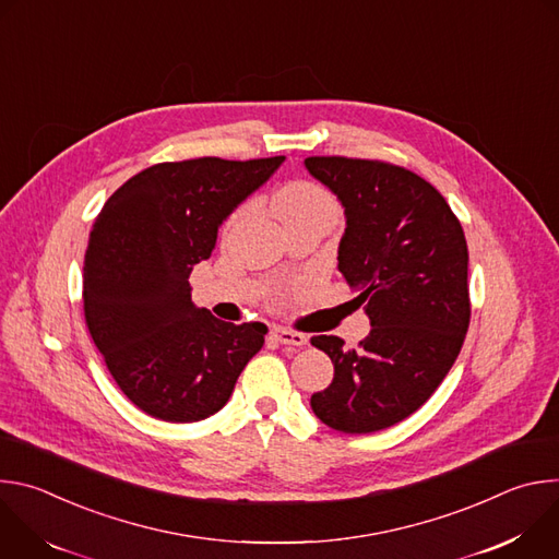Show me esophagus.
I'll return each mask as SVG.
<instances>
[{
  "label": "esophagus",
  "instance_id": "esophagus-1",
  "mask_svg": "<svg viewBox=\"0 0 559 559\" xmlns=\"http://www.w3.org/2000/svg\"><path fill=\"white\" fill-rule=\"evenodd\" d=\"M272 336L283 343V345H294V347H302L307 345V336L300 334V332H294V330H287V328H274L272 330Z\"/></svg>",
  "mask_w": 559,
  "mask_h": 559
}]
</instances>
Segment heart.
<instances>
[{
	"mask_svg": "<svg viewBox=\"0 0 559 559\" xmlns=\"http://www.w3.org/2000/svg\"><path fill=\"white\" fill-rule=\"evenodd\" d=\"M272 212L276 214V218L285 225L289 221H298V218H330L336 221L341 214V203L334 197V192L330 188H325L323 183L318 181H309V179H296L285 183L274 197H272ZM246 214V207L236 210L225 229H229L238 218Z\"/></svg>",
	"mask_w": 559,
	"mask_h": 559,
	"instance_id": "1",
	"label": "heart"
}]
</instances>
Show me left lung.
Wrapping results in <instances>:
<instances>
[{
	"label": "left lung",
	"instance_id": "8db88e82",
	"mask_svg": "<svg viewBox=\"0 0 559 559\" xmlns=\"http://www.w3.org/2000/svg\"><path fill=\"white\" fill-rule=\"evenodd\" d=\"M305 166L345 205L338 270L371 321L356 349L338 336L311 338L334 362L311 409L343 433L380 431L418 412L462 349L466 238L444 197L407 168L349 156H307Z\"/></svg>",
	"mask_w": 559,
	"mask_h": 559
}]
</instances>
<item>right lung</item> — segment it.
<instances>
[{"instance_id":"1","label":"right lung","mask_w":559,"mask_h":559,"mask_svg":"<svg viewBox=\"0 0 559 559\" xmlns=\"http://www.w3.org/2000/svg\"><path fill=\"white\" fill-rule=\"evenodd\" d=\"M285 156L156 164L128 179L95 218L84 259V316L128 401L166 423L223 409L263 347V323L234 325L194 307L190 274L223 218Z\"/></svg>"}]
</instances>
